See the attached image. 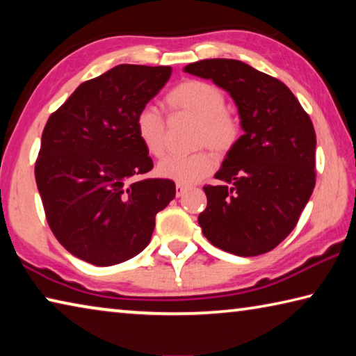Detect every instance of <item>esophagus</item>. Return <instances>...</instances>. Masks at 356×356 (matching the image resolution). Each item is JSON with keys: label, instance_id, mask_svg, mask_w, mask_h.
Here are the masks:
<instances>
[{"label": "esophagus", "instance_id": "1", "mask_svg": "<svg viewBox=\"0 0 356 356\" xmlns=\"http://www.w3.org/2000/svg\"><path fill=\"white\" fill-rule=\"evenodd\" d=\"M186 190H188V186L182 185V184H177V185H176V196H177V197L184 196V193H185Z\"/></svg>", "mask_w": 356, "mask_h": 356}]
</instances>
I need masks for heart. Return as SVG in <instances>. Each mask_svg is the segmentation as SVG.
Masks as SVG:
<instances>
[{"mask_svg":"<svg viewBox=\"0 0 356 356\" xmlns=\"http://www.w3.org/2000/svg\"><path fill=\"white\" fill-rule=\"evenodd\" d=\"M171 113H184L197 119L195 146H209L225 155L236 147L240 138V122L226 110V95L218 86L202 80H185L165 95ZM138 141L150 156H161L166 144V120L156 108L144 105L135 116ZM215 168L210 150L200 149L191 154L168 155L156 166L161 177L176 184L191 185L207 177Z\"/></svg>","mask_w":356,"mask_h":356,"instance_id":"obj_1","label":"heart"}]
</instances>
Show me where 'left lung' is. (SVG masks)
I'll return each mask as SVG.
<instances>
[{
    "label": "left lung",
    "mask_w": 356,
    "mask_h": 356,
    "mask_svg": "<svg viewBox=\"0 0 356 356\" xmlns=\"http://www.w3.org/2000/svg\"><path fill=\"white\" fill-rule=\"evenodd\" d=\"M186 74L210 78L236 102L245 134L206 185L197 222L210 243L236 256L276 248L316 185V131L309 114L278 78L237 59H204Z\"/></svg>",
    "instance_id": "obj_1"
}]
</instances>
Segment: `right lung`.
I'll list each match as a JSON object with an SVG mask.
<instances>
[{"label":"right lung","instance_id":"obj_1","mask_svg":"<svg viewBox=\"0 0 356 356\" xmlns=\"http://www.w3.org/2000/svg\"><path fill=\"white\" fill-rule=\"evenodd\" d=\"M170 76L168 65H116L47 120L35 184L53 236L81 261L108 267L136 256L176 196L172 180L141 177L154 163L135 134L136 113Z\"/></svg>","mask_w":356,"mask_h":356}]
</instances>
